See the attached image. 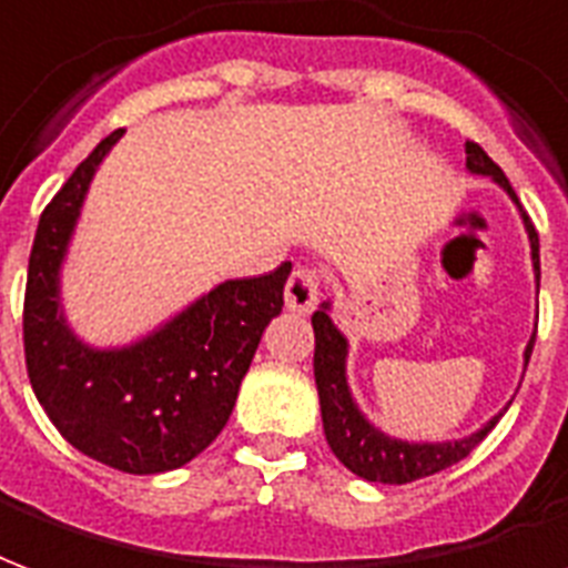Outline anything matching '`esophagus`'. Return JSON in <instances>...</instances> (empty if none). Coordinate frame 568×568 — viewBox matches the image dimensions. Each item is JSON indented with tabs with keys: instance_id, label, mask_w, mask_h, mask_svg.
Segmentation results:
<instances>
[{
	"instance_id": "1",
	"label": "esophagus",
	"mask_w": 568,
	"mask_h": 568,
	"mask_svg": "<svg viewBox=\"0 0 568 568\" xmlns=\"http://www.w3.org/2000/svg\"><path fill=\"white\" fill-rule=\"evenodd\" d=\"M318 295H322L318 273L310 271V267H297L288 276V283H285V310L297 313V316H310L316 310Z\"/></svg>"
}]
</instances>
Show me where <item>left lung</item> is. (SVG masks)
Returning a JSON list of instances; mask_svg holds the SVG:
<instances>
[{"label": "left lung", "mask_w": 568, "mask_h": 568, "mask_svg": "<svg viewBox=\"0 0 568 568\" xmlns=\"http://www.w3.org/2000/svg\"><path fill=\"white\" fill-rule=\"evenodd\" d=\"M466 168L473 174H485L494 183H499L508 192V199L518 204V195H515V189H511L508 178L503 174V168L476 141H466ZM520 216H524V229L530 234L532 271H536V283H539V234H536L530 216L524 210H520ZM313 331H316L313 369H316L325 439L331 445V452L337 455L339 464L352 469L355 476L367 478V481H382V485H406V481H415V478L443 473V469H448L457 460H464L494 430V424L503 418V413L494 415L481 430H476L473 436H464V439H455V443H403V439H390L388 434H382L379 427H373L361 415L358 403H355L352 390H348V343L334 327L331 316H327V304H322V310L313 313ZM532 343H536V334H532L530 346L524 352L527 364H530Z\"/></svg>", "instance_id": "left-lung-1"}]
</instances>
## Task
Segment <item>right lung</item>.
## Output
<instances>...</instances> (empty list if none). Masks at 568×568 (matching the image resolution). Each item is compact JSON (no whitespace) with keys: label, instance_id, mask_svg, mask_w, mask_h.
<instances>
[{"label":"right lung","instance_id":"obj_1","mask_svg":"<svg viewBox=\"0 0 568 568\" xmlns=\"http://www.w3.org/2000/svg\"><path fill=\"white\" fill-rule=\"evenodd\" d=\"M123 138L116 129L53 195L29 252L23 352L38 403L78 452L132 476L189 464L229 422L264 327L283 313L292 262L229 280L180 316L123 348H92L60 306V267L87 189Z\"/></svg>","mask_w":568,"mask_h":568}]
</instances>
